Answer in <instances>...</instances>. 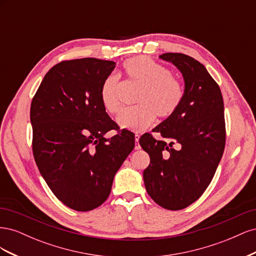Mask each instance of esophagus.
<instances>
[{
  "mask_svg": "<svg viewBox=\"0 0 256 256\" xmlns=\"http://www.w3.org/2000/svg\"><path fill=\"white\" fill-rule=\"evenodd\" d=\"M140 136H141L138 134L134 136V138H136V146H134V148H136V150L141 148V146L138 145V140H140Z\"/></svg>",
  "mask_w": 256,
  "mask_h": 256,
  "instance_id": "1",
  "label": "esophagus"
}]
</instances>
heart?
Instances as JSON below:
<instances>
[{
	"label": "heart",
	"instance_id": "1",
	"mask_svg": "<svg viewBox=\"0 0 256 256\" xmlns=\"http://www.w3.org/2000/svg\"><path fill=\"white\" fill-rule=\"evenodd\" d=\"M122 70L130 80L142 85L136 97L138 106L124 109L118 118L122 128L140 131L154 122L156 115L168 118L180 106L184 96L182 82L172 76L170 69L150 58L136 56L122 64ZM99 98L106 112L120 111L118 76L111 74L104 80Z\"/></svg>",
	"mask_w": 256,
	"mask_h": 256
}]
</instances>
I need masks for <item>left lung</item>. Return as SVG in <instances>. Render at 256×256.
<instances>
[{
  "instance_id": "8db88e82",
  "label": "left lung",
  "mask_w": 256,
  "mask_h": 256,
  "mask_svg": "<svg viewBox=\"0 0 256 256\" xmlns=\"http://www.w3.org/2000/svg\"><path fill=\"white\" fill-rule=\"evenodd\" d=\"M182 74L184 96L178 110L140 138L150 157L143 178L147 193L161 207L180 210L203 194L226 146L224 104L219 88L203 64L182 53H164ZM176 144L177 148H173Z\"/></svg>"
}]
</instances>
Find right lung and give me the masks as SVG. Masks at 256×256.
I'll return each mask as SVG.
<instances>
[{"instance_id": "1", "label": "right lung", "mask_w": 256, "mask_h": 256, "mask_svg": "<svg viewBox=\"0 0 256 256\" xmlns=\"http://www.w3.org/2000/svg\"><path fill=\"white\" fill-rule=\"evenodd\" d=\"M112 60H63L46 74L30 104L33 154L44 180L62 203L88 212L109 196L115 173L134 148V134L120 130L100 102ZM110 130L118 134L103 136Z\"/></svg>"}]
</instances>
